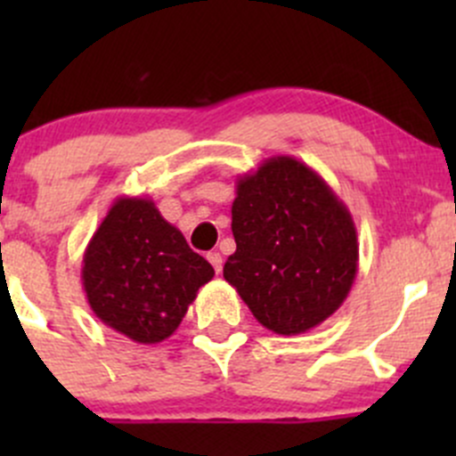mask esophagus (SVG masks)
<instances>
[{
  "label": "esophagus",
  "mask_w": 456,
  "mask_h": 456,
  "mask_svg": "<svg viewBox=\"0 0 456 456\" xmlns=\"http://www.w3.org/2000/svg\"><path fill=\"white\" fill-rule=\"evenodd\" d=\"M207 260L211 262V266L216 269V273H220V271H223V256H220L218 251H211V254H207Z\"/></svg>",
  "instance_id": "esophagus-1"
}]
</instances>
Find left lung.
Instances as JSON below:
<instances>
[{"instance_id":"left-lung-1","label":"left lung","mask_w":456,"mask_h":456,"mask_svg":"<svg viewBox=\"0 0 456 456\" xmlns=\"http://www.w3.org/2000/svg\"><path fill=\"white\" fill-rule=\"evenodd\" d=\"M232 232L236 251L223 275L265 329L306 333L344 305L357 275V229L306 163L271 156L238 178Z\"/></svg>"}]
</instances>
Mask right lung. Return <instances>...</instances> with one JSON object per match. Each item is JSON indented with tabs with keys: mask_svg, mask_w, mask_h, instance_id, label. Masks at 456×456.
<instances>
[{
	"mask_svg": "<svg viewBox=\"0 0 456 456\" xmlns=\"http://www.w3.org/2000/svg\"><path fill=\"white\" fill-rule=\"evenodd\" d=\"M214 266L154 200L121 196L90 238L81 282L92 314L132 342L159 344L185 317Z\"/></svg>",
	"mask_w": 456,
	"mask_h": 456,
	"instance_id": "obj_1",
	"label": "right lung"
}]
</instances>
